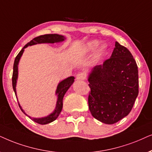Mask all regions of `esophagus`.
<instances>
[{
	"mask_svg": "<svg viewBox=\"0 0 152 152\" xmlns=\"http://www.w3.org/2000/svg\"><path fill=\"white\" fill-rule=\"evenodd\" d=\"M76 79L78 80H85L86 79V74L83 72L79 73V74H78L77 75H76Z\"/></svg>",
	"mask_w": 152,
	"mask_h": 152,
	"instance_id": "1",
	"label": "esophagus"
}]
</instances>
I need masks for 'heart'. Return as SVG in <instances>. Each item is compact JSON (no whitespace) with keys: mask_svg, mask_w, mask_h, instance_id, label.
Listing matches in <instances>:
<instances>
[{"mask_svg":"<svg viewBox=\"0 0 152 152\" xmlns=\"http://www.w3.org/2000/svg\"><path fill=\"white\" fill-rule=\"evenodd\" d=\"M100 42L99 40L94 39L91 40V41L88 42V43L86 44V50L88 52H93L98 47L99 45ZM107 46L106 44H102L98 48L96 51V56L97 57H100L102 55H104L105 52L106 51Z\"/></svg>","mask_w":152,"mask_h":152,"instance_id":"heart-1","label":"heart"}]
</instances>
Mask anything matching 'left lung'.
Instances as JSON below:
<instances>
[{"label": "left lung", "mask_w": 152, "mask_h": 152, "mask_svg": "<svg viewBox=\"0 0 152 152\" xmlns=\"http://www.w3.org/2000/svg\"><path fill=\"white\" fill-rule=\"evenodd\" d=\"M109 59L94 66L88 76L91 114L104 124H115L127 116L138 95V70L132 54L115 42Z\"/></svg>", "instance_id": "1"}]
</instances>
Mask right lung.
Masks as SVG:
<instances>
[{"label":"right lung","mask_w":152,"mask_h":152,"mask_svg":"<svg viewBox=\"0 0 152 152\" xmlns=\"http://www.w3.org/2000/svg\"><path fill=\"white\" fill-rule=\"evenodd\" d=\"M66 38L64 37L63 35H58V34H47V35H44L39 36V37H37L34 38L33 39L31 40L30 42H28L27 44H26L25 46H23V48L21 50V51L19 53V54L17 56L15 62H14V66H13V74H12V87L13 90L15 91L16 97L17 99V90H16V86H17V79H18V65H19V60L21 59L22 55H23L24 49L26 48H27L28 46H32L35 45V44H53V43H58V42H63ZM74 76H70V77H68L67 78H65V79L62 80L61 82H60L58 83L57 86V89H56V95H57V102H56V106L55 110H53V112L50 113V115H47L46 117H39V118H36V117H31L30 116H28V115L26 114L23 109H22L21 106H20L19 102H18V104H19V106L20 109H21L22 112H23L24 114L27 115L28 117H30L32 120H33L34 122L38 123V124H48V123H50L53 122L54 120H56V119L58 118V117L59 116L60 112L62 111V106H63V104H62V100H63V97L66 92V91L69 90V88H70L71 86L73 84V83L74 82Z\"/></svg>","instance_id":"add662e5"}]
</instances>
